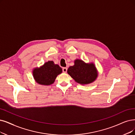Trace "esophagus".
<instances>
[{
  "label": "esophagus",
  "instance_id": "esophagus-1",
  "mask_svg": "<svg viewBox=\"0 0 135 135\" xmlns=\"http://www.w3.org/2000/svg\"><path fill=\"white\" fill-rule=\"evenodd\" d=\"M67 70H68V69L66 68H62V71H63V73H66L67 72Z\"/></svg>",
  "mask_w": 135,
  "mask_h": 135
}]
</instances>
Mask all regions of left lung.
I'll list each match as a JSON object with an SVG mask.
<instances>
[{
	"mask_svg": "<svg viewBox=\"0 0 135 135\" xmlns=\"http://www.w3.org/2000/svg\"><path fill=\"white\" fill-rule=\"evenodd\" d=\"M68 74L76 83L81 85L94 82L98 76L97 69L93 63L86 64L80 59L74 61V65L70 66Z\"/></svg>",
	"mask_w": 135,
	"mask_h": 135,
	"instance_id": "left-lung-1",
	"label": "left lung"
}]
</instances>
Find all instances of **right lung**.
Segmentation results:
<instances>
[{
  "label": "right lung",
  "mask_w": 135,
  "mask_h": 135,
  "mask_svg": "<svg viewBox=\"0 0 135 135\" xmlns=\"http://www.w3.org/2000/svg\"><path fill=\"white\" fill-rule=\"evenodd\" d=\"M62 73V69L52 61L45 62L40 68L34 69L33 75L37 83L42 85H50L54 83L58 75Z\"/></svg>",
  "instance_id": "right-lung-1"
}]
</instances>
